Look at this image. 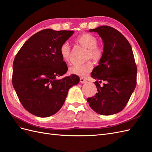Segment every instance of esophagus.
<instances>
[{
	"label": "esophagus",
	"instance_id": "obj_1",
	"mask_svg": "<svg viewBox=\"0 0 152 152\" xmlns=\"http://www.w3.org/2000/svg\"><path fill=\"white\" fill-rule=\"evenodd\" d=\"M80 82L81 83H86V82H87V80H86V79H84V78H83V77H81V78H80Z\"/></svg>",
	"mask_w": 152,
	"mask_h": 152
}]
</instances>
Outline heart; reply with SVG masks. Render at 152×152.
Listing matches in <instances>:
<instances>
[{"label":"heart","instance_id":"1","mask_svg":"<svg viewBox=\"0 0 152 152\" xmlns=\"http://www.w3.org/2000/svg\"><path fill=\"white\" fill-rule=\"evenodd\" d=\"M75 42L77 44L88 48L87 58H91L95 61H99L103 56V49L97 45L98 39L95 36L89 33H83L77 36L75 38ZM71 48L66 42L63 43L59 48V53L62 59L68 62L70 54ZM93 64L91 61L87 63L72 66L69 68V72L73 75L81 77H85L92 70Z\"/></svg>","mask_w":152,"mask_h":152}]
</instances>
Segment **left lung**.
<instances>
[{
    "mask_svg": "<svg viewBox=\"0 0 152 152\" xmlns=\"http://www.w3.org/2000/svg\"><path fill=\"white\" fill-rule=\"evenodd\" d=\"M89 32L101 37L104 52L99 65L91 72L98 92L87 101L98 114L112 115L124 109L136 86L137 66L132 49L125 37L113 27L103 26ZM102 81L106 82L103 86L99 84Z\"/></svg>",
    "mask_w": 152,
    "mask_h": 152,
    "instance_id": "left-lung-1",
    "label": "left lung"
}]
</instances>
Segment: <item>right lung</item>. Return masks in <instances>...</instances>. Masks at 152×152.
<instances>
[{"label": "right lung", "instance_id": "1", "mask_svg": "<svg viewBox=\"0 0 152 152\" xmlns=\"http://www.w3.org/2000/svg\"><path fill=\"white\" fill-rule=\"evenodd\" d=\"M73 31L46 28L26 41L16 55L12 83L22 105L34 116L45 118L62 107L69 89L79 83L76 75L59 79L68 71L60 46Z\"/></svg>", "mask_w": 152, "mask_h": 152}]
</instances>
